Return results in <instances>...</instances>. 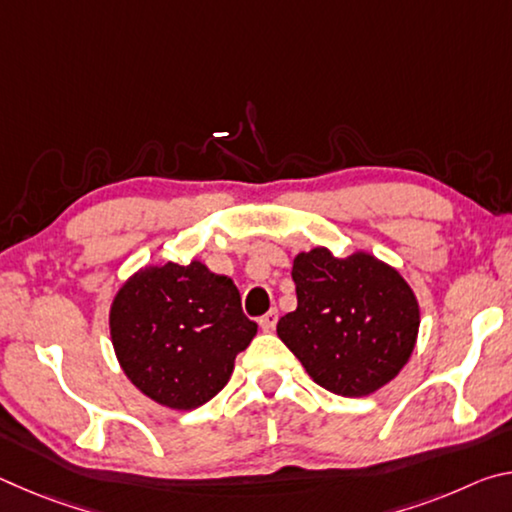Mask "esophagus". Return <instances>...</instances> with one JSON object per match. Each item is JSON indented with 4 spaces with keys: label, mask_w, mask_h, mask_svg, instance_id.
<instances>
[{
    "label": "esophagus",
    "mask_w": 512,
    "mask_h": 512,
    "mask_svg": "<svg viewBox=\"0 0 512 512\" xmlns=\"http://www.w3.org/2000/svg\"><path fill=\"white\" fill-rule=\"evenodd\" d=\"M275 325H277V309H271L268 314L259 318V327H262L264 332H273Z\"/></svg>",
    "instance_id": "obj_1"
}]
</instances>
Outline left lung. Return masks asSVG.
I'll return each instance as SVG.
<instances>
[{
    "instance_id": "1",
    "label": "left lung",
    "mask_w": 512,
    "mask_h": 512,
    "mask_svg": "<svg viewBox=\"0 0 512 512\" xmlns=\"http://www.w3.org/2000/svg\"><path fill=\"white\" fill-rule=\"evenodd\" d=\"M298 307L277 336L329 393L366 397L409 363L420 305L395 266L368 250L336 257L325 246L293 257Z\"/></svg>"
}]
</instances>
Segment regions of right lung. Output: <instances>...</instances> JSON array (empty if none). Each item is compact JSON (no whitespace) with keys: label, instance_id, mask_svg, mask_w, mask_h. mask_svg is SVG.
Wrapping results in <instances>:
<instances>
[{"label":"right lung","instance_id":"1","mask_svg":"<svg viewBox=\"0 0 512 512\" xmlns=\"http://www.w3.org/2000/svg\"><path fill=\"white\" fill-rule=\"evenodd\" d=\"M108 327L131 384L176 411L210 402L257 334L235 282L201 259L135 271L112 298Z\"/></svg>","mask_w":512,"mask_h":512}]
</instances>
